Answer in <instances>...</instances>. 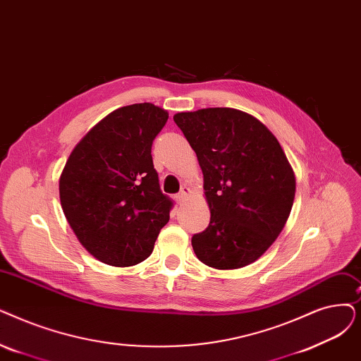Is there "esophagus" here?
Returning <instances> with one entry per match:
<instances>
[{
  "label": "esophagus",
  "instance_id": "esophagus-1",
  "mask_svg": "<svg viewBox=\"0 0 361 361\" xmlns=\"http://www.w3.org/2000/svg\"><path fill=\"white\" fill-rule=\"evenodd\" d=\"M190 189H189V187H183V189H181V192L177 195V200L180 202V203H183L187 197H189L190 196Z\"/></svg>",
  "mask_w": 361,
  "mask_h": 361
}]
</instances>
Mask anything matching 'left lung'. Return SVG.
I'll return each mask as SVG.
<instances>
[{
    "label": "left lung",
    "mask_w": 361,
    "mask_h": 361,
    "mask_svg": "<svg viewBox=\"0 0 361 361\" xmlns=\"http://www.w3.org/2000/svg\"><path fill=\"white\" fill-rule=\"evenodd\" d=\"M196 152L211 221L195 234L196 257L218 270L257 261L283 230L295 176L277 138L238 109L208 107L174 115Z\"/></svg>",
    "instance_id": "obj_1"
}]
</instances>
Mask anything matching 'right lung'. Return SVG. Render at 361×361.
I'll use <instances>...</instances> for the list:
<instances>
[{"label": "right lung", "mask_w": 361, "mask_h": 361, "mask_svg": "<svg viewBox=\"0 0 361 361\" xmlns=\"http://www.w3.org/2000/svg\"><path fill=\"white\" fill-rule=\"evenodd\" d=\"M164 109L137 103L102 119L72 150L60 176L61 208L91 255L115 267L145 261L174 202L162 193L152 145Z\"/></svg>", "instance_id": "1"}]
</instances>
